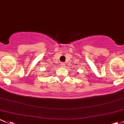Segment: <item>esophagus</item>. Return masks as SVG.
<instances>
[{
    "instance_id": "34e87169",
    "label": "esophagus",
    "mask_w": 124,
    "mask_h": 124,
    "mask_svg": "<svg viewBox=\"0 0 124 124\" xmlns=\"http://www.w3.org/2000/svg\"><path fill=\"white\" fill-rule=\"evenodd\" d=\"M61 65L62 66V67H65V63H63V62H62V63H61Z\"/></svg>"
}]
</instances>
